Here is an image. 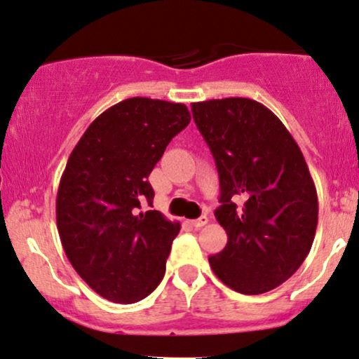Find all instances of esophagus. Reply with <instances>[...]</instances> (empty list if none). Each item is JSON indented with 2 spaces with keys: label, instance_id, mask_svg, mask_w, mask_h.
Here are the masks:
<instances>
[{
  "label": "esophagus",
  "instance_id": "obj_1",
  "mask_svg": "<svg viewBox=\"0 0 359 359\" xmlns=\"http://www.w3.org/2000/svg\"><path fill=\"white\" fill-rule=\"evenodd\" d=\"M208 222V219L205 215H202V217H198V219H195V220H192L190 222V224H192V226H195V229H201V226H203Z\"/></svg>",
  "mask_w": 359,
  "mask_h": 359
}]
</instances>
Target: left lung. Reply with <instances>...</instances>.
<instances>
[{
    "label": "left lung",
    "instance_id": "1",
    "mask_svg": "<svg viewBox=\"0 0 359 359\" xmlns=\"http://www.w3.org/2000/svg\"><path fill=\"white\" fill-rule=\"evenodd\" d=\"M194 121L215 158L226 232L208 257L213 273L243 294L270 292L300 269L315 240L318 197L292 134L247 97L192 102Z\"/></svg>",
    "mask_w": 359,
    "mask_h": 359
}]
</instances>
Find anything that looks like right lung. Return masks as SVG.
Listing matches in <instances>:
<instances>
[{
    "label": "right lung",
    "instance_id": "right-lung-1",
    "mask_svg": "<svg viewBox=\"0 0 359 359\" xmlns=\"http://www.w3.org/2000/svg\"><path fill=\"white\" fill-rule=\"evenodd\" d=\"M189 122L185 104L126 99L90 122L67 158L59 238L78 275L109 302H140L164 278L180 224L142 208L154 201L149 175Z\"/></svg>",
    "mask_w": 359,
    "mask_h": 359
}]
</instances>
